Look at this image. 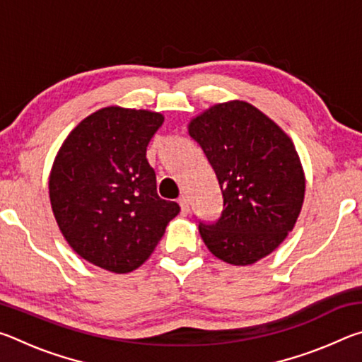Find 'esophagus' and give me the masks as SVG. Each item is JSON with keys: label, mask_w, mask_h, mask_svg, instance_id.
I'll return each mask as SVG.
<instances>
[{"label": "esophagus", "mask_w": 362, "mask_h": 362, "mask_svg": "<svg viewBox=\"0 0 362 362\" xmlns=\"http://www.w3.org/2000/svg\"><path fill=\"white\" fill-rule=\"evenodd\" d=\"M179 204H180L182 216H188V214H189V201H188L187 196H180Z\"/></svg>", "instance_id": "1"}]
</instances>
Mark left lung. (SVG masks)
<instances>
[{"instance_id":"obj_1","label":"left lung","mask_w":362,"mask_h":362,"mask_svg":"<svg viewBox=\"0 0 362 362\" xmlns=\"http://www.w3.org/2000/svg\"><path fill=\"white\" fill-rule=\"evenodd\" d=\"M188 134L218 179L223 212L199 223L207 249L246 267L267 257L293 230L305 198V170L291 137L244 100L216 103L193 116Z\"/></svg>"}]
</instances>
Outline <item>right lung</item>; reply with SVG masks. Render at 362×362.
<instances>
[{
    "mask_svg": "<svg viewBox=\"0 0 362 362\" xmlns=\"http://www.w3.org/2000/svg\"><path fill=\"white\" fill-rule=\"evenodd\" d=\"M164 122L151 110L110 105L79 121L49 173L59 230L75 252L112 273L144 265L180 207L156 193L146 146Z\"/></svg>",
    "mask_w": 362,
    "mask_h": 362,
    "instance_id": "obj_1",
    "label": "right lung"
}]
</instances>
